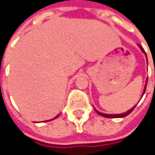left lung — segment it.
I'll use <instances>...</instances> for the list:
<instances>
[{
	"mask_svg": "<svg viewBox=\"0 0 155 155\" xmlns=\"http://www.w3.org/2000/svg\"><path fill=\"white\" fill-rule=\"evenodd\" d=\"M139 47L140 48V50L144 53L145 54V51H144V49L140 46V45H139ZM145 56H146V54H145ZM146 58H147V56H146ZM146 85H147V82H146V84H145V87H144V90H143V93H142V96L144 95V93H145V90H146ZM141 96V97H142ZM136 107V105L133 107V108H131L130 110H128L127 112H124V114H103V112H100V111H98L97 110H96L95 109V110H96V112L98 114V115H100V116H103V117H106V118H122V117H124V116H127L129 114H131L132 112V110H134V108Z\"/></svg>",
	"mask_w": 155,
	"mask_h": 155,
	"instance_id": "left-lung-1",
	"label": "left lung"
}]
</instances>
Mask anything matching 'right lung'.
I'll return each mask as SVG.
<instances>
[{"instance_id": "right-lung-1", "label": "right lung", "mask_w": 155, "mask_h": 155, "mask_svg": "<svg viewBox=\"0 0 155 155\" xmlns=\"http://www.w3.org/2000/svg\"><path fill=\"white\" fill-rule=\"evenodd\" d=\"M58 116H59V114H58V115H57V116H56V117H55L54 119H56V118H57V117H58ZM54 119H52V120H54ZM52 120H47V121L49 122V121H52ZM47 121H46V122H47Z\"/></svg>"}]
</instances>
